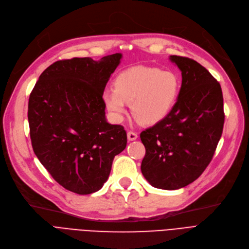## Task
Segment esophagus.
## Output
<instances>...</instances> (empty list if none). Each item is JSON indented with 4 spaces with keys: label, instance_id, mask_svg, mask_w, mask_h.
Returning <instances> with one entry per match:
<instances>
[{
    "label": "esophagus",
    "instance_id": "34e87169",
    "mask_svg": "<svg viewBox=\"0 0 249 249\" xmlns=\"http://www.w3.org/2000/svg\"><path fill=\"white\" fill-rule=\"evenodd\" d=\"M137 138H138L137 133L132 132V131H130V132L127 133V140H128V141H135Z\"/></svg>",
    "mask_w": 249,
    "mask_h": 249
}]
</instances>
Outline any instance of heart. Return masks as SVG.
<instances>
[{"label":"heart","instance_id":"obj_1","mask_svg":"<svg viewBox=\"0 0 249 249\" xmlns=\"http://www.w3.org/2000/svg\"><path fill=\"white\" fill-rule=\"evenodd\" d=\"M180 92V79L171 71L156 67L135 66L119 72L114 88L103 91V103L115 122H122L132 112L144 124H154L171 112Z\"/></svg>","mask_w":249,"mask_h":249}]
</instances>
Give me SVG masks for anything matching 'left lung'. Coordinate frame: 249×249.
Here are the masks:
<instances>
[{"label": "left lung", "mask_w": 249, "mask_h": 249, "mask_svg": "<svg viewBox=\"0 0 249 249\" xmlns=\"http://www.w3.org/2000/svg\"><path fill=\"white\" fill-rule=\"evenodd\" d=\"M182 71L177 102L162 121L140 135L141 171L153 187L177 190L194 182L212 161L224 122L221 85L193 59L172 55Z\"/></svg>", "instance_id": "obj_1"}]
</instances>
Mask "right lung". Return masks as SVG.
Returning a JSON list of instances; mask_svg holds the SVG:
<instances>
[{
  "instance_id": "right-lung-1",
  "label": "right lung",
  "mask_w": 249,
  "mask_h": 249,
  "mask_svg": "<svg viewBox=\"0 0 249 249\" xmlns=\"http://www.w3.org/2000/svg\"><path fill=\"white\" fill-rule=\"evenodd\" d=\"M116 53L59 60L39 75L28 100L35 154L66 190L86 195L103 187L115 155L126 146L121 124L105 118L102 94L121 63Z\"/></svg>"
}]
</instances>
